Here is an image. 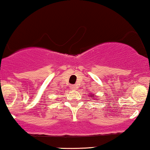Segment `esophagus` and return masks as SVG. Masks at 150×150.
Segmentation results:
<instances>
[{
    "mask_svg": "<svg viewBox=\"0 0 150 150\" xmlns=\"http://www.w3.org/2000/svg\"><path fill=\"white\" fill-rule=\"evenodd\" d=\"M70 88H71L72 90H77V86H76V85H71V86H70Z\"/></svg>",
    "mask_w": 150,
    "mask_h": 150,
    "instance_id": "34e87169",
    "label": "esophagus"
}]
</instances>
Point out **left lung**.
I'll use <instances>...</instances> for the list:
<instances>
[{
  "instance_id": "obj_1",
  "label": "left lung",
  "mask_w": 150,
  "mask_h": 150,
  "mask_svg": "<svg viewBox=\"0 0 150 150\" xmlns=\"http://www.w3.org/2000/svg\"><path fill=\"white\" fill-rule=\"evenodd\" d=\"M90 97H94L93 95H90Z\"/></svg>"
}]
</instances>
